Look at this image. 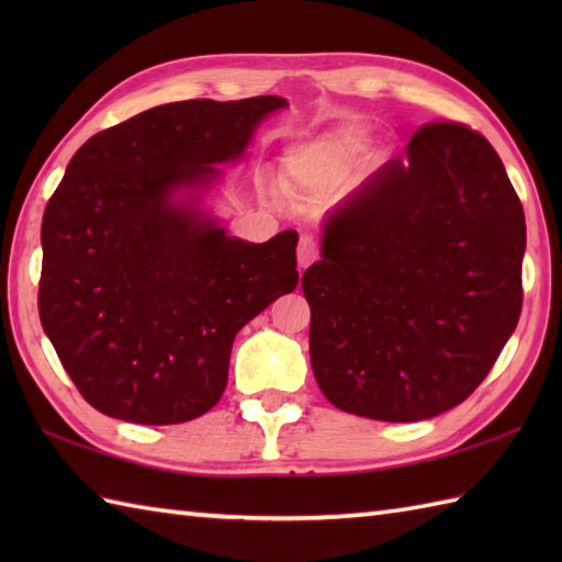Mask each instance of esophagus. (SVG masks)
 <instances>
[{"mask_svg": "<svg viewBox=\"0 0 562 562\" xmlns=\"http://www.w3.org/2000/svg\"><path fill=\"white\" fill-rule=\"evenodd\" d=\"M316 258H318V244H316V238L304 234V236L300 238V246H296V260H300V268H302V270L308 268Z\"/></svg>", "mask_w": 562, "mask_h": 562, "instance_id": "34e87169", "label": "esophagus"}]
</instances>
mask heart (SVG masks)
<instances>
[{
	"label": "heart",
	"mask_w": 562,
	"mask_h": 562,
	"mask_svg": "<svg viewBox=\"0 0 562 562\" xmlns=\"http://www.w3.org/2000/svg\"><path fill=\"white\" fill-rule=\"evenodd\" d=\"M364 149L367 135L352 125L328 130L314 139L300 142L282 157L284 188L292 195L328 193L348 181Z\"/></svg>",
	"instance_id": "b5f03b06"
}]
</instances>
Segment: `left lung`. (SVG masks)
Returning a JSON list of instances; mask_svg holds the SVG:
<instances>
[{"instance_id": "1", "label": "left lung", "mask_w": 562, "mask_h": 562, "mask_svg": "<svg viewBox=\"0 0 562 562\" xmlns=\"http://www.w3.org/2000/svg\"><path fill=\"white\" fill-rule=\"evenodd\" d=\"M527 224L483 135L429 123L324 220L302 274L308 355L336 408L384 423L479 389L517 328Z\"/></svg>"}]
</instances>
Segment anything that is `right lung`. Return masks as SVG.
Listing matches in <instances>:
<instances>
[{
    "label": "right lung",
    "mask_w": 562,
    "mask_h": 562,
    "mask_svg": "<svg viewBox=\"0 0 562 562\" xmlns=\"http://www.w3.org/2000/svg\"><path fill=\"white\" fill-rule=\"evenodd\" d=\"M280 97L164 103L83 142L41 226L45 336L93 408L176 425L222 398L236 333L296 272L294 229L266 244L205 207Z\"/></svg>",
    "instance_id": "right-lung-1"
}]
</instances>
